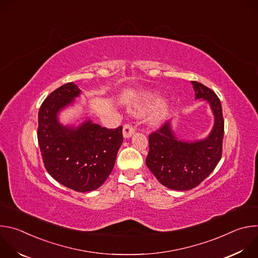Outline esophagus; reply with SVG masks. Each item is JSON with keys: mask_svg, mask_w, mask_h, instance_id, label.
<instances>
[{"mask_svg": "<svg viewBox=\"0 0 258 258\" xmlns=\"http://www.w3.org/2000/svg\"><path fill=\"white\" fill-rule=\"evenodd\" d=\"M134 133H135V128H134L132 125L125 124V125L123 126V131H122L123 138L128 139V138H131V137L134 135Z\"/></svg>", "mask_w": 258, "mask_h": 258, "instance_id": "obj_1", "label": "esophagus"}]
</instances>
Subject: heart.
I'll use <instances>...</instances> for the list:
<instances>
[{
  "label": "heart",
  "mask_w": 258,
  "mask_h": 258,
  "mask_svg": "<svg viewBox=\"0 0 258 258\" xmlns=\"http://www.w3.org/2000/svg\"><path fill=\"white\" fill-rule=\"evenodd\" d=\"M157 100V95L153 92H146L145 94L142 95V97L136 101L133 105L132 108L130 109V111L134 114H140L145 112L147 109H149L153 106V104L155 103V101ZM166 108H167V103L164 101L161 103L159 109L157 111L151 116L150 118V123L151 124H157L159 123L162 118L164 117L165 113H166Z\"/></svg>",
  "instance_id": "1"
}]
</instances>
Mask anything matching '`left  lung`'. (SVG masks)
Masks as SVG:
<instances>
[{
	"label": "left lung",
	"mask_w": 258,
	"mask_h": 258,
	"mask_svg": "<svg viewBox=\"0 0 258 258\" xmlns=\"http://www.w3.org/2000/svg\"><path fill=\"white\" fill-rule=\"evenodd\" d=\"M195 100L209 104L214 122L209 135L201 140L179 139L172 120L149 136V153L146 165L164 187L188 191L204 180L222 158L225 122L222 104L213 91L191 82Z\"/></svg>",
	"instance_id": "8db88e82"
}]
</instances>
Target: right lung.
<instances>
[{
	"mask_svg": "<svg viewBox=\"0 0 258 258\" xmlns=\"http://www.w3.org/2000/svg\"><path fill=\"white\" fill-rule=\"evenodd\" d=\"M82 91L68 83L52 92L39 111L38 141L49 174L78 192L101 187L111 173L122 144V126L108 130L86 117L81 123L60 122V112L72 106Z\"/></svg>",
	"mask_w": 258,
	"mask_h": 258,
	"instance_id": "1",
	"label": "right lung"
}]
</instances>
